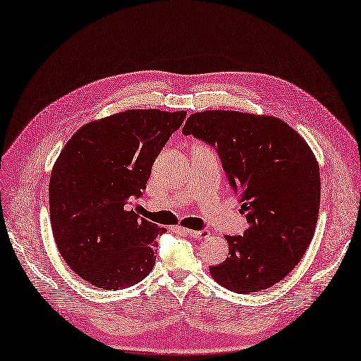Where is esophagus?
I'll use <instances>...</instances> for the list:
<instances>
[{
	"mask_svg": "<svg viewBox=\"0 0 361 361\" xmlns=\"http://www.w3.org/2000/svg\"><path fill=\"white\" fill-rule=\"evenodd\" d=\"M178 231L184 232L185 235H189L192 238H197V240H204L207 237H210V232L208 231H193V229H185V228H178Z\"/></svg>",
	"mask_w": 361,
	"mask_h": 361,
	"instance_id": "esophagus-1",
	"label": "esophagus"
}]
</instances>
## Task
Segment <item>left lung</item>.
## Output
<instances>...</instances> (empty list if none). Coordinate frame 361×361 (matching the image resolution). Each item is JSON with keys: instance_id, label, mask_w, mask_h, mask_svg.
<instances>
[{"instance_id": "obj_1", "label": "left lung", "mask_w": 361, "mask_h": 361, "mask_svg": "<svg viewBox=\"0 0 361 361\" xmlns=\"http://www.w3.org/2000/svg\"><path fill=\"white\" fill-rule=\"evenodd\" d=\"M183 133L217 149L249 224L243 237H225L229 257L210 267L212 277L240 294L281 282L318 222L319 165L305 137L273 115L216 109L192 114Z\"/></svg>"}]
</instances>
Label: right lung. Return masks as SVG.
Here are the masks:
<instances>
[{
    "mask_svg": "<svg viewBox=\"0 0 361 361\" xmlns=\"http://www.w3.org/2000/svg\"><path fill=\"white\" fill-rule=\"evenodd\" d=\"M185 111L129 109L85 126L68 139L49 181L51 226L71 269L97 288L142 281L165 228L129 205L147 188L156 157Z\"/></svg>",
    "mask_w": 361,
    "mask_h": 361,
    "instance_id": "add662e5",
    "label": "right lung"
}]
</instances>
